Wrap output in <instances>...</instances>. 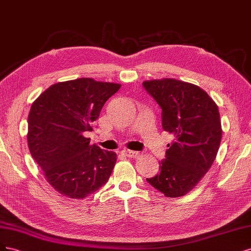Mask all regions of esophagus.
Listing matches in <instances>:
<instances>
[{
	"mask_svg": "<svg viewBox=\"0 0 251 251\" xmlns=\"http://www.w3.org/2000/svg\"><path fill=\"white\" fill-rule=\"evenodd\" d=\"M122 154L127 156V157H132V158H136L139 157L140 153L137 151H132V150H123L122 151Z\"/></svg>",
	"mask_w": 251,
	"mask_h": 251,
	"instance_id": "1",
	"label": "esophagus"
}]
</instances>
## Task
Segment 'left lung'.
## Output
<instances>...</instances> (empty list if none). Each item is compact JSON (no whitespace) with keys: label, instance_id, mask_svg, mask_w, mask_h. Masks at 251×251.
I'll use <instances>...</instances> for the list:
<instances>
[{"label":"left lung","instance_id":"8db88e82","mask_svg":"<svg viewBox=\"0 0 251 251\" xmlns=\"http://www.w3.org/2000/svg\"><path fill=\"white\" fill-rule=\"evenodd\" d=\"M143 87L161 108V125L174 135L159 173L147 178L167 197L194 189L212 167L221 143L219 109L203 90L176 79L151 80Z\"/></svg>","mask_w":251,"mask_h":251}]
</instances>
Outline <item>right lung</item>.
Returning <instances> with one entry per match:
<instances>
[{"mask_svg": "<svg viewBox=\"0 0 251 251\" xmlns=\"http://www.w3.org/2000/svg\"><path fill=\"white\" fill-rule=\"evenodd\" d=\"M121 84L79 78L51 85L33 102L28 146L47 181L62 196L82 199L107 182L117 154L91 145L84 132Z\"/></svg>", "mask_w": 251, "mask_h": 251, "instance_id": "add662e5", "label": "right lung"}]
</instances>
